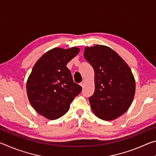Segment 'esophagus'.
<instances>
[{"label":"esophagus","mask_w":156,"mask_h":156,"mask_svg":"<svg viewBox=\"0 0 156 156\" xmlns=\"http://www.w3.org/2000/svg\"><path fill=\"white\" fill-rule=\"evenodd\" d=\"M84 84H85V80H83V81H82L81 82V83H80V86L82 87H83L84 86Z\"/></svg>","instance_id":"esophagus-1"}]
</instances>
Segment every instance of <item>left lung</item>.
<instances>
[{"label":"left lung","instance_id":"8db88e82","mask_svg":"<svg viewBox=\"0 0 156 156\" xmlns=\"http://www.w3.org/2000/svg\"><path fill=\"white\" fill-rule=\"evenodd\" d=\"M84 56L94 70L95 91L89 98L91 109L100 119L113 120L128 110L136 92L130 67L110 47H85Z\"/></svg>","mask_w":156,"mask_h":156}]
</instances>
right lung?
<instances>
[{
	"label": "right lung",
	"mask_w": 156,
	"mask_h": 156,
	"mask_svg": "<svg viewBox=\"0 0 156 156\" xmlns=\"http://www.w3.org/2000/svg\"><path fill=\"white\" fill-rule=\"evenodd\" d=\"M79 51L76 47L50 49L37 60L29 76L26 84L29 101L47 119L56 120L65 115L82 91L66 67Z\"/></svg>",
	"instance_id": "add662e5"
}]
</instances>
